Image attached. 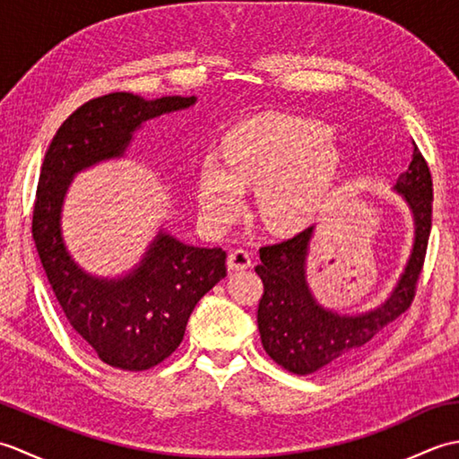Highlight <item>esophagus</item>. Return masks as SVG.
Returning a JSON list of instances; mask_svg holds the SVG:
<instances>
[{
  "label": "esophagus",
  "mask_w": 459,
  "mask_h": 459,
  "mask_svg": "<svg viewBox=\"0 0 459 459\" xmlns=\"http://www.w3.org/2000/svg\"><path fill=\"white\" fill-rule=\"evenodd\" d=\"M250 266H252V258H250L248 252L242 250V248L232 250L230 255H229V258H227V268H229L230 272L247 270V268H250Z\"/></svg>",
  "instance_id": "obj_1"
}]
</instances>
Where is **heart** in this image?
<instances>
[{
    "label": "heart",
    "mask_w": 459,
    "mask_h": 459,
    "mask_svg": "<svg viewBox=\"0 0 459 459\" xmlns=\"http://www.w3.org/2000/svg\"><path fill=\"white\" fill-rule=\"evenodd\" d=\"M224 161L209 153L199 169L203 219L227 227L245 204V187H256V211L266 229L296 232L314 221L337 178L339 153L327 126L291 116H258L224 138Z\"/></svg>",
    "instance_id": "heart-1"
}]
</instances>
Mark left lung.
Wrapping results in <instances>:
<instances>
[{
	"label": "left lung",
	"mask_w": 459,
	"mask_h": 459,
	"mask_svg": "<svg viewBox=\"0 0 459 459\" xmlns=\"http://www.w3.org/2000/svg\"><path fill=\"white\" fill-rule=\"evenodd\" d=\"M393 191L412 212V250L388 298L363 314H339L321 306L311 291L306 268L316 227L260 248L255 268L264 284L258 304L260 339L266 353L290 373L317 375L355 363L370 341L411 307L432 229V178L416 145Z\"/></svg>",
	"instance_id": "8db88e82"
}]
</instances>
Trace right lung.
<instances>
[{
    "label": "right lung",
    "mask_w": 459,
    "mask_h": 459,
    "mask_svg": "<svg viewBox=\"0 0 459 459\" xmlns=\"http://www.w3.org/2000/svg\"><path fill=\"white\" fill-rule=\"evenodd\" d=\"M195 102L197 96L145 100L132 92L89 100L56 130L39 175L33 240L48 284L76 333L106 365L122 370L152 368L179 347L197 301L227 276V252L185 245L160 229L130 272L94 276L65 245L63 203L76 173L124 158L143 122Z\"/></svg>",
    "instance_id": "1"
}]
</instances>
